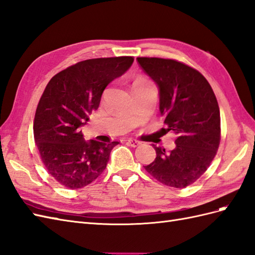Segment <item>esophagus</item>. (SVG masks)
I'll list each match as a JSON object with an SVG mask.
<instances>
[{"instance_id":"obj_1","label":"esophagus","mask_w":255,"mask_h":255,"mask_svg":"<svg viewBox=\"0 0 255 255\" xmlns=\"http://www.w3.org/2000/svg\"><path fill=\"white\" fill-rule=\"evenodd\" d=\"M141 144V141L137 140V139H133V138H128V145H129L131 147H137Z\"/></svg>"}]
</instances>
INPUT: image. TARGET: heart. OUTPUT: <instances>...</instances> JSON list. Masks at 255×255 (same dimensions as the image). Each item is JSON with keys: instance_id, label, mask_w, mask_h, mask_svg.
<instances>
[{"instance_id": "b5f03b06", "label": "heart", "mask_w": 255, "mask_h": 255, "mask_svg": "<svg viewBox=\"0 0 255 255\" xmlns=\"http://www.w3.org/2000/svg\"><path fill=\"white\" fill-rule=\"evenodd\" d=\"M142 82H147V81L145 79H142V78H138V79H136L134 81L133 84H135V83H142Z\"/></svg>"}]
</instances>
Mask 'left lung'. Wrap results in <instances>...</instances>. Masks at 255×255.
Wrapping results in <instances>:
<instances>
[{
    "label": "left lung",
    "mask_w": 255,
    "mask_h": 255,
    "mask_svg": "<svg viewBox=\"0 0 255 255\" xmlns=\"http://www.w3.org/2000/svg\"><path fill=\"white\" fill-rule=\"evenodd\" d=\"M159 90L164 133H175V148L152 145L157 157L145 170L166 186L184 188L197 181L214 159L221 139L220 108L202 74L173 59L137 57Z\"/></svg>",
    "instance_id": "1"
}]
</instances>
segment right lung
<instances>
[{"label":"right lung","mask_w":255,"mask_h":255,"mask_svg":"<svg viewBox=\"0 0 255 255\" xmlns=\"http://www.w3.org/2000/svg\"><path fill=\"white\" fill-rule=\"evenodd\" d=\"M133 61L129 56L83 60L46 85L35 111L34 140L48 173L65 187L82 188L106 169L119 141L85 140L80 128L98 108L106 86Z\"/></svg>","instance_id":"right-lung-1"}]
</instances>
